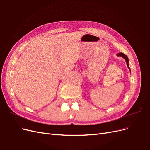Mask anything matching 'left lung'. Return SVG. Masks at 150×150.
Wrapping results in <instances>:
<instances>
[{
    "instance_id": "8db88e82",
    "label": "left lung",
    "mask_w": 150,
    "mask_h": 150,
    "mask_svg": "<svg viewBox=\"0 0 150 150\" xmlns=\"http://www.w3.org/2000/svg\"><path fill=\"white\" fill-rule=\"evenodd\" d=\"M117 56L122 57L124 58V59L125 60V61H126V63H127V67H128L129 69L130 70V71L131 72V70H130V67H129V59H128V57H127V55H125L124 53H122V52H120V53H118V54H117Z\"/></svg>"
}]
</instances>
